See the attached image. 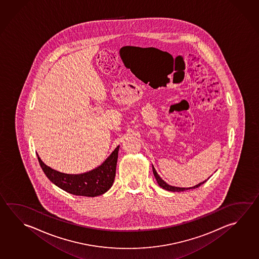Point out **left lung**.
Instances as JSON below:
<instances>
[{
    "label": "left lung",
    "mask_w": 259,
    "mask_h": 259,
    "mask_svg": "<svg viewBox=\"0 0 259 259\" xmlns=\"http://www.w3.org/2000/svg\"><path fill=\"white\" fill-rule=\"evenodd\" d=\"M152 170H153V174H154V176H155L156 181H157V183L160 185V187L162 189H164V190H167V191H170V192H184V191L190 190V189L198 188L199 186H201L202 184H204L207 181V180L206 181H203L202 183H200V184H198L197 185H195V186H193V187H190V188H180V187H175V186H171V185L166 184L164 181L161 179L160 176H159V174H157V171H156V169H154L153 166H152Z\"/></svg>",
    "instance_id": "1"
}]
</instances>
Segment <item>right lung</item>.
Listing matches in <instances>:
<instances>
[{
  "mask_svg": "<svg viewBox=\"0 0 259 259\" xmlns=\"http://www.w3.org/2000/svg\"><path fill=\"white\" fill-rule=\"evenodd\" d=\"M118 149L119 146L98 168L82 174H62L45 164L38 154L37 158L47 178L59 188L74 195L95 197L106 193L112 186L116 176Z\"/></svg>",
  "mask_w": 259,
  "mask_h": 259,
  "instance_id": "right-lung-1",
  "label": "right lung"
}]
</instances>
